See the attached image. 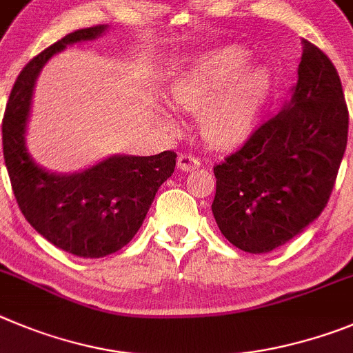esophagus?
Segmentation results:
<instances>
[{
	"mask_svg": "<svg viewBox=\"0 0 353 353\" xmlns=\"http://www.w3.org/2000/svg\"><path fill=\"white\" fill-rule=\"evenodd\" d=\"M199 167H200V161L196 160L195 157H192V154H181V157L177 158V169L183 170V172L199 169Z\"/></svg>",
	"mask_w": 353,
	"mask_h": 353,
	"instance_id": "1",
	"label": "esophagus"
}]
</instances>
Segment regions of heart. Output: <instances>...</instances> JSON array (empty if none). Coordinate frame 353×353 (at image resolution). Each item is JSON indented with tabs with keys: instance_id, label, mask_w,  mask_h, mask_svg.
<instances>
[{
	"instance_id": "heart-1",
	"label": "heart",
	"mask_w": 353,
	"mask_h": 353,
	"mask_svg": "<svg viewBox=\"0 0 353 353\" xmlns=\"http://www.w3.org/2000/svg\"><path fill=\"white\" fill-rule=\"evenodd\" d=\"M250 63L252 54L244 47H220L195 59L170 85V103L199 114L200 135L209 144L223 148L246 137L268 100L271 72Z\"/></svg>"
}]
</instances>
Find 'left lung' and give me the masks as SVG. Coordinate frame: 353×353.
Instances as JSON below:
<instances>
[{
    "mask_svg": "<svg viewBox=\"0 0 353 353\" xmlns=\"http://www.w3.org/2000/svg\"><path fill=\"white\" fill-rule=\"evenodd\" d=\"M348 139V109L334 65L303 40L297 84L283 109L214 167L212 214L248 253H268L327 205Z\"/></svg>",
    "mask_w": 353,
    "mask_h": 353,
    "instance_id": "1",
    "label": "left lung"
}]
</instances>
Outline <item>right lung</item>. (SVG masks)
<instances>
[{
  "mask_svg": "<svg viewBox=\"0 0 353 353\" xmlns=\"http://www.w3.org/2000/svg\"><path fill=\"white\" fill-rule=\"evenodd\" d=\"M105 31V24L77 30L31 59L12 88L1 125L3 157L24 218L54 246L82 259L107 256L133 239L177 158L174 151L114 154L82 172L56 174L28 153L26 125L40 70L66 46L94 40Z\"/></svg>",
  "mask_w": 353,
  "mask_h": 353,
  "instance_id": "1",
  "label": "right lung"
}]
</instances>
